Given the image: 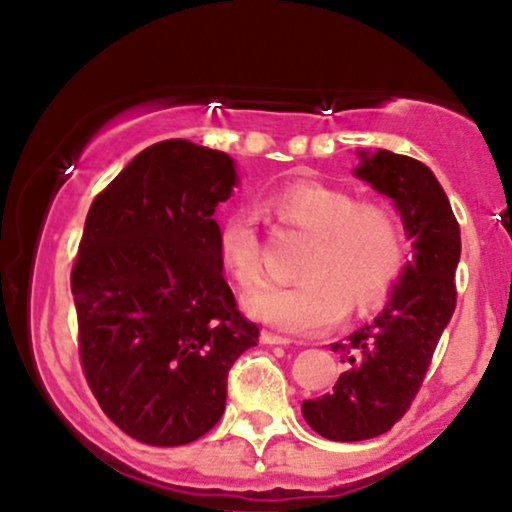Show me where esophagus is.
Listing matches in <instances>:
<instances>
[{
    "label": "esophagus",
    "mask_w": 512,
    "mask_h": 512,
    "mask_svg": "<svg viewBox=\"0 0 512 512\" xmlns=\"http://www.w3.org/2000/svg\"><path fill=\"white\" fill-rule=\"evenodd\" d=\"M262 342H264V344H281V346H289V344H291V337H286V334H276V332L264 330V332H262Z\"/></svg>",
    "instance_id": "obj_1"
}]
</instances>
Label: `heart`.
I'll list each match as a JSON object with an SVG mask.
<instances>
[{
	"label": "heart",
	"instance_id": "1",
	"mask_svg": "<svg viewBox=\"0 0 512 512\" xmlns=\"http://www.w3.org/2000/svg\"><path fill=\"white\" fill-rule=\"evenodd\" d=\"M276 223L313 236L296 284H264L248 298L252 315L279 330L320 334L356 308L380 301L409 255L402 221L387 204L358 202L351 192L315 180H296L262 199ZM223 267L240 286L262 279V238L257 216L236 209L219 226Z\"/></svg>",
	"mask_w": 512,
	"mask_h": 512
}]
</instances>
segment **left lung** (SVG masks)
<instances>
[{
  "label": "left lung",
  "instance_id": "8db88e82",
  "mask_svg": "<svg viewBox=\"0 0 512 512\" xmlns=\"http://www.w3.org/2000/svg\"><path fill=\"white\" fill-rule=\"evenodd\" d=\"M354 173L395 199L407 238L414 240V260L383 313L344 344H332V351L344 354L342 363H349L332 392L303 402L308 426L339 443L380 436L407 414L455 313L460 262V223L431 168L378 149L373 156L361 151Z\"/></svg>",
  "mask_w": 512,
  "mask_h": 512
}]
</instances>
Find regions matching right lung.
I'll return each instance as SVG.
<instances>
[{
    "label": "right lung",
    "instance_id": "obj_1",
    "mask_svg": "<svg viewBox=\"0 0 512 512\" xmlns=\"http://www.w3.org/2000/svg\"><path fill=\"white\" fill-rule=\"evenodd\" d=\"M233 158L158 142L96 195L72 267L79 358L101 409L127 436L185 445L226 409L228 370L260 327L223 276L214 211Z\"/></svg>",
    "mask_w": 512,
    "mask_h": 512
}]
</instances>
